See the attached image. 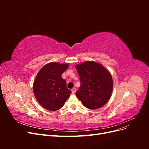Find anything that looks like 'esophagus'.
Returning <instances> with one entry per match:
<instances>
[{
	"label": "esophagus",
	"mask_w": 149,
	"mask_h": 149,
	"mask_svg": "<svg viewBox=\"0 0 149 149\" xmlns=\"http://www.w3.org/2000/svg\"><path fill=\"white\" fill-rule=\"evenodd\" d=\"M76 91V89L75 88H73V89H71V93H72V94H75Z\"/></svg>",
	"instance_id": "34e87169"
}]
</instances>
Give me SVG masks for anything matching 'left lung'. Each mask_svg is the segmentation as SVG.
<instances>
[{
	"label": "left lung",
	"mask_w": 149,
	"mask_h": 149,
	"mask_svg": "<svg viewBox=\"0 0 149 149\" xmlns=\"http://www.w3.org/2000/svg\"><path fill=\"white\" fill-rule=\"evenodd\" d=\"M81 85L76 95L84 106L96 109L109 100L113 89L110 72L95 61H87L75 66Z\"/></svg>",
	"instance_id": "left-lung-1"
}]
</instances>
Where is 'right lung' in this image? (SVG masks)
Listing matches in <instances>:
<instances>
[{"mask_svg": "<svg viewBox=\"0 0 149 149\" xmlns=\"http://www.w3.org/2000/svg\"><path fill=\"white\" fill-rule=\"evenodd\" d=\"M68 63L51 62L43 66L34 80V95L40 105L48 111H55L63 106L71 91L61 74L68 68Z\"/></svg>", "mask_w": 149, "mask_h": 149, "instance_id": "obj_1", "label": "right lung"}]
</instances>
